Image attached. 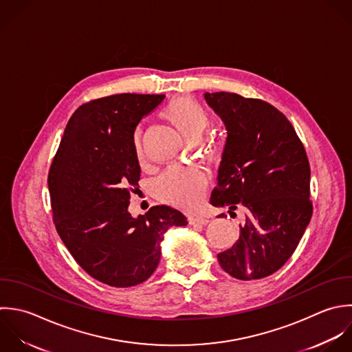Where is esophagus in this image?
<instances>
[{"instance_id": "obj_1", "label": "esophagus", "mask_w": 352, "mask_h": 352, "mask_svg": "<svg viewBox=\"0 0 352 352\" xmlns=\"http://www.w3.org/2000/svg\"><path fill=\"white\" fill-rule=\"evenodd\" d=\"M210 221L207 218L203 217H190L189 218V223L190 225H207Z\"/></svg>"}]
</instances>
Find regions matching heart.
<instances>
[{
    "label": "heart",
    "mask_w": 352,
    "mask_h": 352,
    "mask_svg": "<svg viewBox=\"0 0 352 352\" xmlns=\"http://www.w3.org/2000/svg\"><path fill=\"white\" fill-rule=\"evenodd\" d=\"M160 113L190 141L199 140L211 123V116L207 109L190 97H178L171 100ZM133 148L135 157L142 162L144 152L140 130H135L133 135ZM206 152L212 156L217 155L219 152L218 142L214 140L207 141ZM206 186L207 181L200 170L195 167L177 166L170 167L156 179L153 192L156 197L164 203L184 210H193L200 204Z\"/></svg>",
    "instance_id": "heart-1"
}]
</instances>
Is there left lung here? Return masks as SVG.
Masks as SVG:
<instances>
[{
    "label": "left lung",
    "instance_id": "8db88e82",
    "mask_svg": "<svg viewBox=\"0 0 352 352\" xmlns=\"http://www.w3.org/2000/svg\"><path fill=\"white\" fill-rule=\"evenodd\" d=\"M204 97L228 130L211 204L244 212L239 241L218 261L237 280H261L287 263L310 223L309 157L292 123L272 104L228 91Z\"/></svg>",
    "mask_w": 352,
    "mask_h": 352
}]
</instances>
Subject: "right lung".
<instances>
[{"label": "right lung", "mask_w": 352, "mask_h": 352, "mask_svg": "<svg viewBox=\"0 0 352 352\" xmlns=\"http://www.w3.org/2000/svg\"><path fill=\"white\" fill-rule=\"evenodd\" d=\"M164 94H113L82 104L69 118L49 168L53 223L76 263L115 288L146 281L156 270L163 234L186 217L155 206L133 218L140 181L133 135Z\"/></svg>", "instance_id": "1"}]
</instances>
